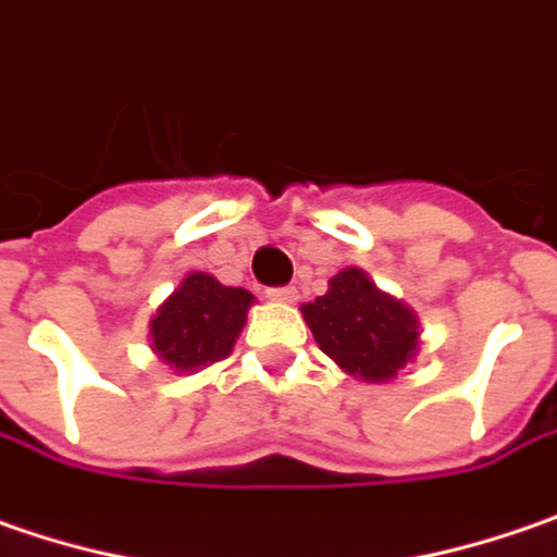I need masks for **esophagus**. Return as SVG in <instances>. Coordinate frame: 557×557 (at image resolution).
<instances>
[{"mask_svg": "<svg viewBox=\"0 0 557 557\" xmlns=\"http://www.w3.org/2000/svg\"><path fill=\"white\" fill-rule=\"evenodd\" d=\"M296 296H299L296 286H271L268 289V299H274V302H296Z\"/></svg>", "mask_w": 557, "mask_h": 557, "instance_id": "esophagus-1", "label": "esophagus"}]
</instances>
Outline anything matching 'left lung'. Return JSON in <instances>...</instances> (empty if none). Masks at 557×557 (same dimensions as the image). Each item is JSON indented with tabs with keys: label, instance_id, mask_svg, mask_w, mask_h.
I'll use <instances>...</instances> for the list:
<instances>
[{
	"label": "left lung",
	"instance_id": "8db88e82",
	"mask_svg": "<svg viewBox=\"0 0 557 557\" xmlns=\"http://www.w3.org/2000/svg\"><path fill=\"white\" fill-rule=\"evenodd\" d=\"M302 314L318 346L349 374L389 380L418 351V318L411 308L380 293L364 271L346 268Z\"/></svg>",
	"mask_w": 557,
	"mask_h": 557
}]
</instances>
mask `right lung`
<instances>
[{
	"label": "right lung",
	"instance_id": "1",
	"mask_svg": "<svg viewBox=\"0 0 557 557\" xmlns=\"http://www.w3.org/2000/svg\"><path fill=\"white\" fill-rule=\"evenodd\" d=\"M249 305V289L224 286L208 274H189L152 318V346L174 371L221 361L231 355Z\"/></svg>",
	"mask_w": 557,
	"mask_h": 557
}]
</instances>
